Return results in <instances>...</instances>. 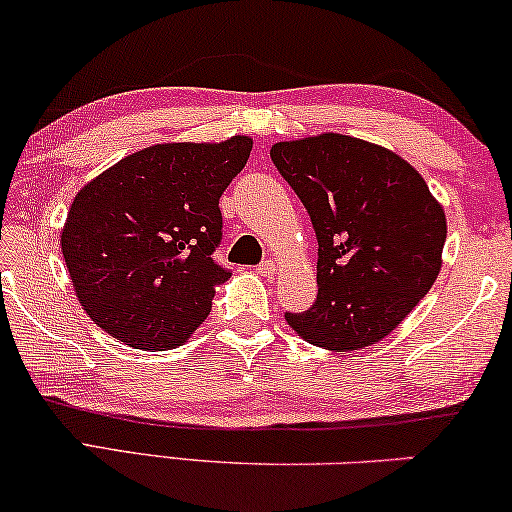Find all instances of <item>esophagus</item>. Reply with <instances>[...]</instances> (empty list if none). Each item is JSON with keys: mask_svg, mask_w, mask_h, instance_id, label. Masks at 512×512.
<instances>
[{"mask_svg": "<svg viewBox=\"0 0 512 512\" xmlns=\"http://www.w3.org/2000/svg\"><path fill=\"white\" fill-rule=\"evenodd\" d=\"M259 276H273V273H276V262H273V259H264V262H259L257 264V269H255Z\"/></svg>", "mask_w": 512, "mask_h": 512, "instance_id": "34e87169", "label": "esophagus"}]
</instances>
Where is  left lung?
Wrapping results in <instances>:
<instances>
[{"label":"left lung","mask_w":512,"mask_h":512,"mask_svg":"<svg viewBox=\"0 0 512 512\" xmlns=\"http://www.w3.org/2000/svg\"><path fill=\"white\" fill-rule=\"evenodd\" d=\"M317 234V299L287 324L310 345L354 352L386 338L430 292L446 216L414 167L358 137L324 133L271 147Z\"/></svg>","instance_id":"1"}]
</instances>
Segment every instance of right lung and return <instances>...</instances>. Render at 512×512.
Returning <instances> with one entry per match:
<instances>
[{"label": "right lung", "mask_w": 512, "mask_h": 512, "mask_svg": "<svg viewBox=\"0 0 512 512\" xmlns=\"http://www.w3.org/2000/svg\"><path fill=\"white\" fill-rule=\"evenodd\" d=\"M253 140L156 144L121 158L75 195L61 253L87 315L144 352L179 347L209 317L230 271L220 195L248 163Z\"/></svg>", "instance_id": "obj_1"}]
</instances>
